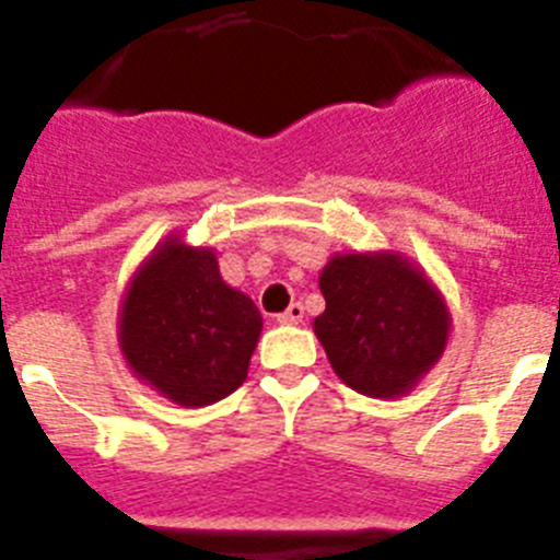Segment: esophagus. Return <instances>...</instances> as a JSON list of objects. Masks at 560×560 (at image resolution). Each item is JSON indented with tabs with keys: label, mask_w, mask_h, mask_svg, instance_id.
Segmentation results:
<instances>
[{
	"label": "esophagus",
	"mask_w": 560,
	"mask_h": 560,
	"mask_svg": "<svg viewBox=\"0 0 560 560\" xmlns=\"http://www.w3.org/2000/svg\"><path fill=\"white\" fill-rule=\"evenodd\" d=\"M303 316H305L303 305H300V303H291L289 308H285L283 314H277L275 319H277V323H280V325H300V323H303Z\"/></svg>",
	"instance_id": "obj_1"
}]
</instances>
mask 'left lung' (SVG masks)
Here are the masks:
<instances>
[{"instance_id": "8db88e82", "label": "left lung", "mask_w": 560, "mask_h": 560, "mask_svg": "<svg viewBox=\"0 0 560 560\" xmlns=\"http://www.w3.org/2000/svg\"><path fill=\"white\" fill-rule=\"evenodd\" d=\"M325 311L314 319L330 368L373 398L409 393L446 350L448 316L427 275L395 252L336 255L319 275Z\"/></svg>"}]
</instances>
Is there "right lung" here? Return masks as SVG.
<instances>
[{
	"label": "right lung",
	"instance_id": "1",
	"mask_svg": "<svg viewBox=\"0 0 560 560\" xmlns=\"http://www.w3.org/2000/svg\"><path fill=\"white\" fill-rule=\"evenodd\" d=\"M260 311L221 280L212 249L171 235L133 275L120 311L128 368L179 407H207L246 381Z\"/></svg>",
	"mask_w": 560,
	"mask_h": 560
}]
</instances>
